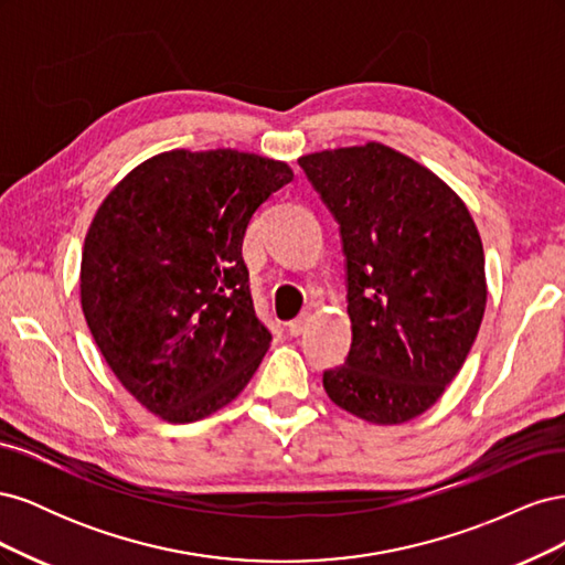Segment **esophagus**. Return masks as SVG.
<instances>
[{"instance_id":"34e87169","label":"esophagus","mask_w":565,"mask_h":565,"mask_svg":"<svg viewBox=\"0 0 565 565\" xmlns=\"http://www.w3.org/2000/svg\"><path fill=\"white\" fill-rule=\"evenodd\" d=\"M309 320H311L309 313H301V316L295 318L292 322H287V332L292 334V337H299V334L306 330V324H309Z\"/></svg>"}]
</instances>
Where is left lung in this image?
Wrapping results in <instances>:
<instances>
[{
    "label": "left lung",
    "instance_id": "1",
    "mask_svg": "<svg viewBox=\"0 0 565 565\" xmlns=\"http://www.w3.org/2000/svg\"><path fill=\"white\" fill-rule=\"evenodd\" d=\"M339 224L351 349L324 370L332 403L403 424L455 380L486 311V256L473 218L429 169L382 143L299 158Z\"/></svg>",
    "mask_w": 565,
    "mask_h": 565
}]
</instances>
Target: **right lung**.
Masks as SVG:
<instances>
[{
    "label": "right lung",
    "mask_w": 565,
    "mask_h": 565,
    "mask_svg": "<svg viewBox=\"0 0 565 565\" xmlns=\"http://www.w3.org/2000/svg\"><path fill=\"white\" fill-rule=\"evenodd\" d=\"M292 169L231 148L146 160L100 204L82 252V311L96 347L152 415L185 424L228 405L259 367L243 241Z\"/></svg>",
    "instance_id": "add662e5"
}]
</instances>
